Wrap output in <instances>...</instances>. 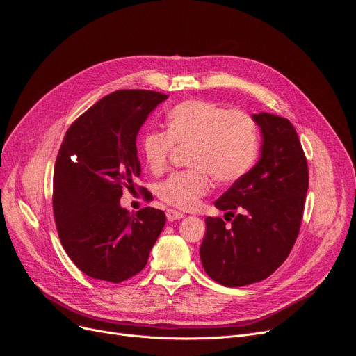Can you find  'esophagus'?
Here are the masks:
<instances>
[{
  "instance_id": "34e87169",
  "label": "esophagus",
  "mask_w": 356,
  "mask_h": 356,
  "mask_svg": "<svg viewBox=\"0 0 356 356\" xmlns=\"http://www.w3.org/2000/svg\"><path fill=\"white\" fill-rule=\"evenodd\" d=\"M165 216H167V220L172 222V221H176V220H181L183 213L179 212V211H175V209H167Z\"/></svg>"
}]
</instances>
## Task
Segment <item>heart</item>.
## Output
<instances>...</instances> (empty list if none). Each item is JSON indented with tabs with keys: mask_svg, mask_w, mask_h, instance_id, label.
Wrapping results in <instances>:
<instances>
[{
	"mask_svg": "<svg viewBox=\"0 0 356 356\" xmlns=\"http://www.w3.org/2000/svg\"><path fill=\"white\" fill-rule=\"evenodd\" d=\"M177 147H188L189 165L161 183L159 195L170 207L195 209L209 193L213 179L233 183L249 173L259 152V134L254 120L241 111L207 100H188L167 115L165 132H148L143 154L152 173L161 175Z\"/></svg>",
	"mask_w": 356,
	"mask_h": 356,
	"instance_id": "heart-1",
	"label": "heart"
}]
</instances>
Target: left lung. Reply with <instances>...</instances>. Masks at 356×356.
<instances>
[{"label": "left lung", "mask_w": 356, "mask_h": 356, "mask_svg": "<svg viewBox=\"0 0 356 356\" xmlns=\"http://www.w3.org/2000/svg\"><path fill=\"white\" fill-rule=\"evenodd\" d=\"M261 131L260 159L236 180L215 207L240 213L225 225L208 216L200 260L224 286L260 282L280 268L296 243L308 189V165L292 123L261 112L252 116Z\"/></svg>", "instance_id": "8db88e82"}]
</instances>
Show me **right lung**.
Returning a JSON list of instances; mask_svg holds the SVG:
<instances>
[{
  "label": "right lung",
  "mask_w": 356,
  "mask_h": 356,
  "mask_svg": "<svg viewBox=\"0 0 356 356\" xmlns=\"http://www.w3.org/2000/svg\"><path fill=\"white\" fill-rule=\"evenodd\" d=\"M167 99L149 90H118L68 128L54 170V216L74 265L95 280L119 284L141 272L165 213L120 207L123 189L141 176L136 135Z\"/></svg>",
  "instance_id": "obj_1"
}]
</instances>
